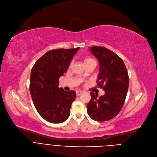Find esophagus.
<instances>
[{
	"label": "esophagus",
	"mask_w": 157,
	"mask_h": 157,
	"mask_svg": "<svg viewBox=\"0 0 157 157\" xmlns=\"http://www.w3.org/2000/svg\"><path fill=\"white\" fill-rule=\"evenodd\" d=\"M81 93H82V91H76V96H79V95H81Z\"/></svg>",
	"instance_id": "obj_1"
}]
</instances>
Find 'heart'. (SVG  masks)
<instances>
[{"label": "heart", "instance_id": "heart-1", "mask_svg": "<svg viewBox=\"0 0 157 157\" xmlns=\"http://www.w3.org/2000/svg\"><path fill=\"white\" fill-rule=\"evenodd\" d=\"M89 62H93V63H96L94 59L91 58H86L84 59V63H89Z\"/></svg>", "mask_w": 157, "mask_h": 157}]
</instances>
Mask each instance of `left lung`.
I'll return each mask as SVG.
<instances>
[{
    "label": "left lung",
    "instance_id": "left-lung-1",
    "mask_svg": "<svg viewBox=\"0 0 157 157\" xmlns=\"http://www.w3.org/2000/svg\"><path fill=\"white\" fill-rule=\"evenodd\" d=\"M89 48L99 63L97 85L105 94L98 98L91 92L87 111L94 121H107L115 117L124 105L129 84L128 72L123 60L113 52L101 47Z\"/></svg>",
    "mask_w": 157,
    "mask_h": 157
}]
</instances>
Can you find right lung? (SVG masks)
Returning a JSON list of instances; mask_svg holds the SVG:
<instances>
[{
	"label": "right lung",
	"instance_id": "1",
	"mask_svg": "<svg viewBox=\"0 0 157 157\" xmlns=\"http://www.w3.org/2000/svg\"><path fill=\"white\" fill-rule=\"evenodd\" d=\"M79 48L50 50L40 58L32 69L30 93L32 101L39 114L49 122L61 123L70 116L76 93L59 88V78L66 73Z\"/></svg>",
	"mask_w": 157,
	"mask_h": 157
}]
</instances>
